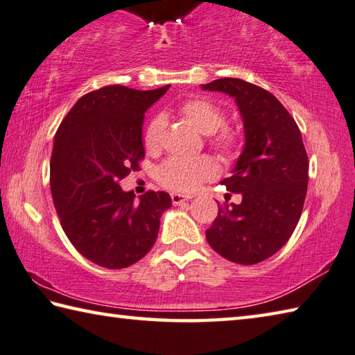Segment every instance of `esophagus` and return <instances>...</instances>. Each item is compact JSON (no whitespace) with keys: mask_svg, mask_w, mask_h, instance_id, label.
<instances>
[{"mask_svg":"<svg viewBox=\"0 0 355 355\" xmlns=\"http://www.w3.org/2000/svg\"><path fill=\"white\" fill-rule=\"evenodd\" d=\"M171 201H173V204H176V206H179V204H182L184 201H187V196L181 195V193H171Z\"/></svg>","mask_w":355,"mask_h":355,"instance_id":"obj_1","label":"esophagus"}]
</instances>
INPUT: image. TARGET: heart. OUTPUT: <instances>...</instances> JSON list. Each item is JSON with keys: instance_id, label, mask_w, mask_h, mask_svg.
Segmentation results:
<instances>
[{"instance_id": "b5f03b06", "label": "heart", "mask_w": 355, "mask_h": 355, "mask_svg": "<svg viewBox=\"0 0 355 355\" xmlns=\"http://www.w3.org/2000/svg\"><path fill=\"white\" fill-rule=\"evenodd\" d=\"M179 114H181L185 120H187L191 126H193L198 132L202 135H212L210 139V145H212L216 151H220L226 157H231L239 149V134L231 128H219L225 123V115L223 112L216 107L214 103L207 101L204 98H193L187 99V101L181 104L179 107ZM165 120L162 115L154 116L151 121L148 123L145 129V135H143V143L145 148L149 151L157 149L162 140V134H164ZM220 130L218 131V129ZM218 166L210 157H198V159H179L171 157L164 165L159 168L157 178L159 182L164 187L174 190V191H190L193 190L198 184L207 179L214 178Z\"/></svg>"}]
</instances>
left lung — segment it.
Here are the masks:
<instances>
[{
	"instance_id": "1",
	"label": "left lung",
	"mask_w": 355,
	"mask_h": 355,
	"mask_svg": "<svg viewBox=\"0 0 355 355\" xmlns=\"http://www.w3.org/2000/svg\"><path fill=\"white\" fill-rule=\"evenodd\" d=\"M237 103L245 146L232 174L221 181L239 204H218L206 231L209 245L227 260L254 265L287 243L301 218L309 182V159L301 130L279 99L259 85L223 78L201 85Z\"/></svg>"
}]
</instances>
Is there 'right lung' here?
Listing matches in <instances>:
<instances>
[{"mask_svg":"<svg viewBox=\"0 0 355 355\" xmlns=\"http://www.w3.org/2000/svg\"><path fill=\"white\" fill-rule=\"evenodd\" d=\"M170 89L107 85L78 99L54 135L49 181L54 207L71 245L90 262L120 270L139 262L171 207L166 191L135 201L120 181L145 157V112Z\"/></svg>","mask_w":355,"mask_h":355,"instance_id":"add662e5","label":"right lung"}]
</instances>
